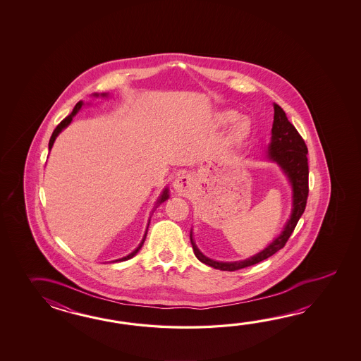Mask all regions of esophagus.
I'll return each mask as SVG.
<instances>
[{"label":"esophagus","mask_w":361,"mask_h":361,"mask_svg":"<svg viewBox=\"0 0 361 361\" xmlns=\"http://www.w3.org/2000/svg\"><path fill=\"white\" fill-rule=\"evenodd\" d=\"M174 188L180 196H187L192 192V178L188 174L179 176L174 182Z\"/></svg>","instance_id":"esophagus-1"}]
</instances>
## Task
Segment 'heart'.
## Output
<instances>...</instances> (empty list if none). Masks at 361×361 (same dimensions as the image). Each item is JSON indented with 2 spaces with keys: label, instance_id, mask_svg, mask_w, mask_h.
<instances>
[{
  "label": "heart",
  "instance_id": "obj_1",
  "mask_svg": "<svg viewBox=\"0 0 361 361\" xmlns=\"http://www.w3.org/2000/svg\"><path fill=\"white\" fill-rule=\"evenodd\" d=\"M236 114L235 112H226V114H223L222 120L224 123H230L232 120H235L236 118ZM249 121L245 120V118H243V120H240L235 126H233V129H232V137L235 139H241L245 137L246 134L249 133Z\"/></svg>",
  "mask_w": 361,
  "mask_h": 361
}]
</instances>
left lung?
Wrapping results in <instances>:
<instances>
[{"mask_svg": "<svg viewBox=\"0 0 361 361\" xmlns=\"http://www.w3.org/2000/svg\"><path fill=\"white\" fill-rule=\"evenodd\" d=\"M274 109H275V116H274V125H272V140L269 147V157L284 169L286 176L290 179L293 192H294L290 219L286 223L283 233L272 244H269L261 253L254 255L246 261L230 262V263L212 261L205 255H202V253H200L197 246L195 245L192 240L191 235V244L195 255L197 257L199 261L210 267L222 269V271H236V269H245L267 259L271 255H274L280 249L284 247L286 241L289 240L293 231L295 228L297 223L300 221V215L303 214L306 209L307 197H308V160H307L308 149L298 130L288 120L283 108L274 104Z\"/></svg>", "mask_w": 361, "mask_h": 361, "instance_id": "left-lung-1", "label": "left lung"}]
</instances>
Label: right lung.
<instances>
[{
  "label": "right lung",
  "mask_w": 361,
  "mask_h": 361,
  "mask_svg": "<svg viewBox=\"0 0 361 361\" xmlns=\"http://www.w3.org/2000/svg\"><path fill=\"white\" fill-rule=\"evenodd\" d=\"M81 106H82V102H78L77 103L76 106H75V108H73V111H72V114L71 115L67 116L64 120H61V123L55 128V130L53 131V134H51V138H50V140H49V149H51V147H53V145H54V140L56 137H58V134L61 133L67 125H68L71 121H72V118H73V116L76 115L77 112H78V109L81 108ZM169 197V195H168V190H165L164 191V193L161 195V197L159 199V204H161V202H164L165 200L168 199ZM147 235V232H146ZM146 235H145V238H143V240H142V243H140V245L133 252V253L129 254V255H126V257H123V258H121V259H118V261H126V259H130V258H133L135 254L138 253L139 249L142 247V245H143V243H145V240H146Z\"/></svg>",
  "instance_id": "add662e5"
}]
</instances>
